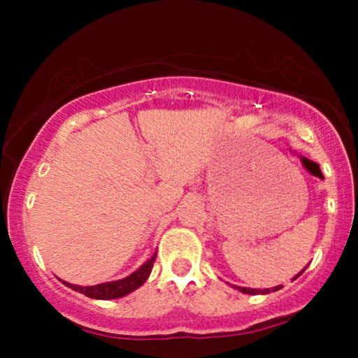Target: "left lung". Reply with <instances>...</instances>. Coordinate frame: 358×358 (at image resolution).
<instances>
[{
  "label": "left lung",
  "mask_w": 358,
  "mask_h": 358,
  "mask_svg": "<svg viewBox=\"0 0 358 358\" xmlns=\"http://www.w3.org/2000/svg\"><path fill=\"white\" fill-rule=\"evenodd\" d=\"M303 272H305V268H303V271H301L300 273H298L296 277H293V280H295V278L300 277ZM233 287L236 288V290L243 292V293H249V295H266V293L277 292V290H280V288H282V285H277V287H273V288H264V290H257V288H246V287H238V285H233Z\"/></svg>",
  "instance_id": "1"
}]
</instances>
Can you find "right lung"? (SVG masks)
<instances>
[{
    "mask_svg": "<svg viewBox=\"0 0 358 358\" xmlns=\"http://www.w3.org/2000/svg\"><path fill=\"white\" fill-rule=\"evenodd\" d=\"M155 259H156V254H153L151 259H148V261H146L138 271H135L129 277L122 278V280L106 282V283H99V285H92V287H80V285H73V283H68V282H63V283H65L66 287H70L71 290L80 292L83 295L94 298V300H114V298L129 295V293L143 285L146 278L150 277Z\"/></svg>",
    "mask_w": 358,
    "mask_h": 358,
    "instance_id": "add662e5",
    "label": "right lung"
}]
</instances>
